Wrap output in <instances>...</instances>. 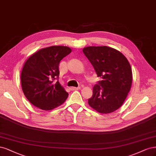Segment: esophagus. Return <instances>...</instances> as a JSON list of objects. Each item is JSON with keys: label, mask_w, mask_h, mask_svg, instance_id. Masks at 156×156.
Segmentation results:
<instances>
[{"label": "esophagus", "mask_w": 156, "mask_h": 156, "mask_svg": "<svg viewBox=\"0 0 156 156\" xmlns=\"http://www.w3.org/2000/svg\"><path fill=\"white\" fill-rule=\"evenodd\" d=\"M80 87H71V89L72 90V91H76V90H79L80 89Z\"/></svg>", "instance_id": "obj_1"}]
</instances>
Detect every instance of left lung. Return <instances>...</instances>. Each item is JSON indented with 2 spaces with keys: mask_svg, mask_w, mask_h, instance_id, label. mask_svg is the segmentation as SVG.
Returning <instances> with one entry per match:
<instances>
[{
  "mask_svg": "<svg viewBox=\"0 0 156 156\" xmlns=\"http://www.w3.org/2000/svg\"><path fill=\"white\" fill-rule=\"evenodd\" d=\"M83 52L102 78L93 89L88 104L100 113L116 111L131 89L132 71L127 58L117 50L106 46L87 47Z\"/></svg>",
  "mask_w": 156,
  "mask_h": 156,
  "instance_id": "8db88e82",
  "label": "left lung"
}]
</instances>
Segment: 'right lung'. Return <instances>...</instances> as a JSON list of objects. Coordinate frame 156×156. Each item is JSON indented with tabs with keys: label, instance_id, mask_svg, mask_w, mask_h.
I'll use <instances>...</instances> for the list:
<instances>
[{
	"label": "right lung",
	"instance_id": "1",
	"mask_svg": "<svg viewBox=\"0 0 156 156\" xmlns=\"http://www.w3.org/2000/svg\"><path fill=\"white\" fill-rule=\"evenodd\" d=\"M66 46H51L39 50L25 62L21 71L23 91L28 101L44 111L63 104L68 97L58 79L59 64L71 52Z\"/></svg>",
	"mask_w": 156,
	"mask_h": 156
}]
</instances>
